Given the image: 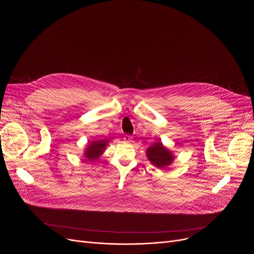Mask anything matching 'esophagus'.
I'll return each instance as SVG.
<instances>
[{
  "instance_id": "obj_1",
  "label": "esophagus",
  "mask_w": 254,
  "mask_h": 254,
  "mask_svg": "<svg viewBox=\"0 0 254 254\" xmlns=\"http://www.w3.org/2000/svg\"><path fill=\"white\" fill-rule=\"evenodd\" d=\"M131 140H132V137H131L130 135H127H127L124 136V141H125V142H130Z\"/></svg>"
}]
</instances>
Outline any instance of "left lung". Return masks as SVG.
Instances as JSON below:
<instances>
[{
  "label": "left lung",
  "mask_w": 254,
  "mask_h": 254,
  "mask_svg": "<svg viewBox=\"0 0 254 254\" xmlns=\"http://www.w3.org/2000/svg\"><path fill=\"white\" fill-rule=\"evenodd\" d=\"M146 156L154 166L161 169L170 166L175 159V156L162 144L161 141L155 142L152 146L148 147Z\"/></svg>",
  "instance_id": "left-lung-1"
}]
</instances>
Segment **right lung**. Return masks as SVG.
Wrapping results in <instances>:
<instances>
[{"label":"right lung","mask_w":254,"mask_h":254,"mask_svg":"<svg viewBox=\"0 0 254 254\" xmlns=\"http://www.w3.org/2000/svg\"><path fill=\"white\" fill-rule=\"evenodd\" d=\"M109 140L101 139V140H94L91 141L90 144L85 148L84 157L86 158V161H93L98 159L105 151L106 146L108 145Z\"/></svg>","instance_id":"1"}]
</instances>
